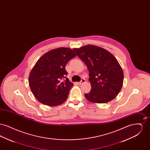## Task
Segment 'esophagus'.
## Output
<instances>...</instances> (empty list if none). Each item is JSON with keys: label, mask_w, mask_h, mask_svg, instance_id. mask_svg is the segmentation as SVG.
<instances>
[{"label": "esophagus", "mask_w": 150, "mask_h": 150, "mask_svg": "<svg viewBox=\"0 0 150 150\" xmlns=\"http://www.w3.org/2000/svg\"><path fill=\"white\" fill-rule=\"evenodd\" d=\"M85 82H86V79H82L81 80L80 82L78 83V84H83V83H85Z\"/></svg>", "instance_id": "1"}]
</instances>
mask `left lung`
Here are the masks:
<instances>
[{
	"label": "left lung",
	"instance_id": "obj_1",
	"mask_svg": "<svg viewBox=\"0 0 150 150\" xmlns=\"http://www.w3.org/2000/svg\"><path fill=\"white\" fill-rule=\"evenodd\" d=\"M73 50L89 70L91 91L84 94L89 101L105 103L114 99L121 91L124 73L116 58L101 47L88 45Z\"/></svg>",
	"mask_w": 150,
	"mask_h": 150
}]
</instances>
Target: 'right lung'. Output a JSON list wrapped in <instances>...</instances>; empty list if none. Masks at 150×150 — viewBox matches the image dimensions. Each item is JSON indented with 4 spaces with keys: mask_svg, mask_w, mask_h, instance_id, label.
<instances>
[{
    "mask_svg": "<svg viewBox=\"0 0 150 150\" xmlns=\"http://www.w3.org/2000/svg\"><path fill=\"white\" fill-rule=\"evenodd\" d=\"M76 56L71 49L61 47L48 51L38 60L29 77L30 88L36 100L49 106L66 100L74 84L66 78L65 67Z\"/></svg>",
    "mask_w": 150,
    "mask_h": 150,
    "instance_id": "add662e5",
    "label": "right lung"
}]
</instances>
